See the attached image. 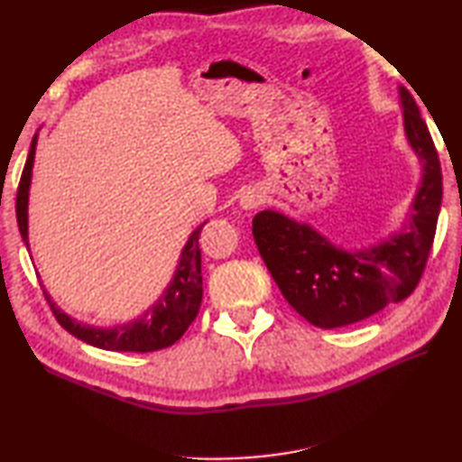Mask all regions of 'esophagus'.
<instances>
[{
	"instance_id": "esophagus-1",
	"label": "esophagus",
	"mask_w": 462,
	"mask_h": 462,
	"mask_svg": "<svg viewBox=\"0 0 462 462\" xmlns=\"http://www.w3.org/2000/svg\"><path fill=\"white\" fill-rule=\"evenodd\" d=\"M263 203V193L259 189H246L240 195V206L245 209H254Z\"/></svg>"
}]
</instances>
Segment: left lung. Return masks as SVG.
<instances>
[{
  "instance_id": "8db88e82",
  "label": "left lung",
  "mask_w": 462,
  "mask_h": 462,
  "mask_svg": "<svg viewBox=\"0 0 462 462\" xmlns=\"http://www.w3.org/2000/svg\"><path fill=\"white\" fill-rule=\"evenodd\" d=\"M403 130L421 162V181L408 222L377 245L346 250L314 226L275 209L253 220V236L281 293L318 328H340L371 318L411 295L432 250L442 203V171L416 99L400 88Z\"/></svg>"
}]
</instances>
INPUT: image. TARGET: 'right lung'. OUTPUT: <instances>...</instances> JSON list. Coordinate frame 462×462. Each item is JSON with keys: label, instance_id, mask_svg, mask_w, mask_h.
<instances>
[{"label": "right lung", "instance_id": "1", "mask_svg": "<svg viewBox=\"0 0 462 462\" xmlns=\"http://www.w3.org/2000/svg\"><path fill=\"white\" fill-rule=\"evenodd\" d=\"M38 134H34L30 152L26 159L24 171L18 185V198H15V217H18V228L22 240L30 250L28 245V195H30V181H32V167L36 154ZM206 224V222H203ZM203 224L198 226L185 242L179 256V264L169 287L156 300L144 314L132 319L126 324H118L112 328H97L83 322H77L75 318L67 316L52 297L44 291V297L49 300L57 322L65 328L69 334L75 338L91 344V346L116 350V353H152V350L167 348L175 344L185 334L187 328L198 316L201 297H203V281H201V250H199V232Z\"/></svg>", "mask_w": 462, "mask_h": 462}]
</instances>
